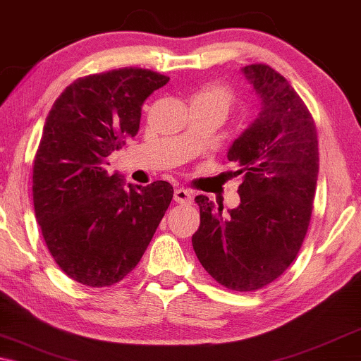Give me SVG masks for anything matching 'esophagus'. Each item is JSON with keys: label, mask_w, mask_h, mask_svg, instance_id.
Here are the masks:
<instances>
[{"label": "esophagus", "mask_w": 361, "mask_h": 361, "mask_svg": "<svg viewBox=\"0 0 361 361\" xmlns=\"http://www.w3.org/2000/svg\"><path fill=\"white\" fill-rule=\"evenodd\" d=\"M174 200L177 204H192V192L187 189H176Z\"/></svg>", "instance_id": "34e87169"}]
</instances>
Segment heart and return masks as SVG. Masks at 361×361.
Returning a JSON list of instances; mask_svg holds the SVG:
<instances>
[{
    "instance_id": "b5f03b06",
    "label": "heart",
    "mask_w": 361,
    "mask_h": 361,
    "mask_svg": "<svg viewBox=\"0 0 361 361\" xmlns=\"http://www.w3.org/2000/svg\"><path fill=\"white\" fill-rule=\"evenodd\" d=\"M194 100L212 103V105L219 106L220 110H224L226 113V110H228L231 105V100H233V95H231V92L226 87L212 83V85L200 88V90L194 95Z\"/></svg>"
}]
</instances>
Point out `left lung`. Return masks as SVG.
<instances>
[{
    "label": "left lung",
    "mask_w": 361,
    "mask_h": 361,
    "mask_svg": "<svg viewBox=\"0 0 361 361\" xmlns=\"http://www.w3.org/2000/svg\"><path fill=\"white\" fill-rule=\"evenodd\" d=\"M261 108L228 149L243 177L240 205L197 195L200 226L192 246L215 281L231 290H256L278 279L298 256L307 233L319 174L312 116L286 78L264 63L241 68Z\"/></svg>",
    "instance_id": "8db88e82"
}]
</instances>
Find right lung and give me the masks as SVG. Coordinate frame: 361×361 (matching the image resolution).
I'll list each match as a JSON object with an SVG mask.
<instances>
[{
    "mask_svg": "<svg viewBox=\"0 0 361 361\" xmlns=\"http://www.w3.org/2000/svg\"><path fill=\"white\" fill-rule=\"evenodd\" d=\"M169 77L125 67L71 83L44 123L32 167V200L52 258L77 283L103 288L135 269L174 189L110 174L106 157L136 136L141 106Z\"/></svg>",
    "mask_w": 361,
    "mask_h": 361,
    "instance_id": "right-lung-1",
    "label": "right lung"
}]
</instances>
